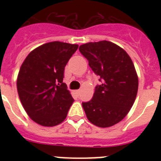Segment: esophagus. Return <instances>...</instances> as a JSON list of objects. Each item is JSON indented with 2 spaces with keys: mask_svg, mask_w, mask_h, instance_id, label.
I'll return each instance as SVG.
<instances>
[{
  "mask_svg": "<svg viewBox=\"0 0 161 161\" xmlns=\"http://www.w3.org/2000/svg\"><path fill=\"white\" fill-rule=\"evenodd\" d=\"M75 92H76V93L77 95H80V89H78V90H76Z\"/></svg>",
  "mask_w": 161,
  "mask_h": 161,
  "instance_id": "esophagus-1",
  "label": "esophagus"
}]
</instances>
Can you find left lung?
Returning <instances> with one entry per match:
<instances>
[{
	"instance_id": "1",
	"label": "left lung",
	"mask_w": 161,
	"mask_h": 161,
	"mask_svg": "<svg viewBox=\"0 0 161 161\" xmlns=\"http://www.w3.org/2000/svg\"><path fill=\"white\" fill-rule=\"evenodd\" d=\"M80 52L102 84L95 87L93 98L82 102L90 123L109 127L123 120L133 106L139 80L128 54L109 41L88 42L80 46Z\"/></svg>"
}]
</instances>
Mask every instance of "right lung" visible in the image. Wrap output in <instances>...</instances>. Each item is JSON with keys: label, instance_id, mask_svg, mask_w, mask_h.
I'll return each mask as SVG.
<instances>
[{"label": "right lung", "instance_id": "right-lung-1", "mask_svg": "<svg viewBox=\"0 0 161 161\" xmlns=\"http://www.w3.org/2000/svg\"><path fill=\"white\" fill-rule=\"evenodd\" d=\"M77 44L51 42L33 50L18 72V96L30 118L43 126L66 119L74 99L63 82L64 68Z\"/></svg>", "mask_w": 161, "mask_h": 161}]
</instances>
